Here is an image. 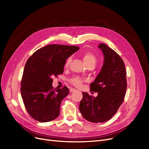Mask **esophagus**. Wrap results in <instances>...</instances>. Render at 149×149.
Returning <instances> with one entry per match:
<instances>
[{
	"label": "esophagus",
	"instance_id": "esophagus-1",
	"mask_svg": "<svg viewBox=\"0 0 149 149\" xmlns=\"http://www.w3.org/2000/svg\"><path fill=\"white\" fill-rule=\"evenodd\" d=\"M76 91V89H74V88H70V93H73V92H74V91Z\"/></svg>",
	"mask_w": 149,
	"mask_h": 149
}]
</instances>
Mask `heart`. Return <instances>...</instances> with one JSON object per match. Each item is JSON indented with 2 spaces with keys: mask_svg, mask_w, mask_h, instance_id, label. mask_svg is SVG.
Wrapping results in <instances>:
<instances>
[{
  "mask_svg": "<svg viewBox=\"0 0 149 149\" xmlns=\"http://www.w3.org/2000/svg\"><path fill=\"white\" fill-rule=\"evenodd\" d=\"M83 58L86 65H87V66L89 65H93L94 66L97 63L96 57L91 53H89V52L85 53L83 56ZM71 58H68V60L66 62V66H68L70 64V63L71 62ZM70 82L71 83V84L74 85V86L79 87L82 84L83 80L82 78L79 77V76H74V77L71 78L70 79Z\"/></svg>",
  "mask_w": 149,
  "mask_h": 149,
  "instance_id": "obj_1",
  "label": "heart"
}]
</instances>
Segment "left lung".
Here are the masks:
<instances>
[{
  "label": "left lung",
  "instance_id": "8db88e82",
  "mask_svg": "<svg viewBox=\"0 0 149 149\" xmlns=\"http://www.w3.org/2000/svg\"><path fill=\"white\" fill-rule=\"evenodd\" d=\"M100 48L104 56V63L90 91L97 93V96L83 92L79 111L83 118L94 123L111 119L123 102L127 89L126 70L123 60L113 49L104 43Z\"/></svg>",
  "mask_w": 149,
  "mask_h": 149
}]
</instances>
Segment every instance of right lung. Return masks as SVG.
Returning a JSON list of instances; mask_svg holds the SVG:
<instances>
[{
    "label": "right lung",
    "mask_w": 149,
    "mask_h": 149,
    "mask_svg": "<svg viewBox=\"0 0 149 149\" xmlns=\"http://www.w3.org/2000/svg\"><path fill=\"white\" fill-rule=\"evenodd\" d=\"M79 49L76 46L48 45L34 52L26 61L20 91L26 110L35 120L46 123L59 116L61 102L69 94V89H54L52 78L63 73L66 59Z\"/></svg>",
    "instance_id": "obj_1"
}]
</instances>
